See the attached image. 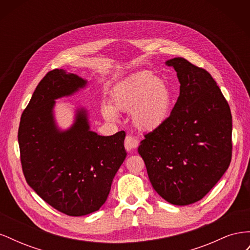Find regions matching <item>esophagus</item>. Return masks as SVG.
Masks as SVG:
<instances>
[{"label": "esophagus", "mask_w": 250, "mask_h": 250, "mask_svg": "<svg viewBox=\"0 0 250 250\" xmlns=\"http://www.w3.org/2000/svg\"><path fill=\"white\" fill-rule=\"evenodd\" d=\"M124 146H125V149H126L127 151L134 150L135 148H137V146H138V141L135 140V139L132 137V135H127V137L125 138Z\"/></svg>", "instance_id": "obj_1"}]
</instances>
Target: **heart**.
Instances as JSON below:
<instances>
[{
  "mask_svg": "<svg viewBox=\"0 0 250 250\" xmlns=\"http://www.w3.org/2000/svg\"><path fill=\"white\" fill-rule=\"evenodd\" d=\"M111 102L102 105L105 119L117 121L120 111H131L134 126L143 131H152L167 120L171 103V90L165 80L149 72L135 74L112 95Z\"/></svg>",
  "mask_w": 250,
  "mask_h": 250,
  "instance_id": "heart-1",
  "label": "heart"
}]
</instances>
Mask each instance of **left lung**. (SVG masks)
Instances as JSON below:
<instances>
[{
	"mask_svg": "<svg viewBox=\"0 0 250 250\" xmlns=\"http://www.w3.org/2000/svg\"><path fill=\"white\" fill-rule=\"evenodd\" d=\"M166 64L177 73L179 97L165 123L145 134L138 152L157 194L188 206L202 199L229 169L231 113L208 72L181 57Z\"/></svg>",
	"mask_w": 250,
	"mask_h": 250,
	"instance_id": "left-lung-1",
	"label": "left lung"
}]
</instances>
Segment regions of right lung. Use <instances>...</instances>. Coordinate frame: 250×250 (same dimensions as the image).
I'll return each mask as SVG.
<instances>
[{"instance_id": "add662e5", "label": "right lung", "mask_w": 250, "mask_h": 250, "mask_svg": "<svg viewBox=\"0 0 250 250\" xmlns=\"http://www.w3.org/2000/svg\"><path fill=\"white\" fill-rule=\"evenodd\" d=\"M86 84L76 74L62 69L49 72L22 111L18 135L27 184L51 207L74 217L103 206L127 155L125 132L102 137L92 131L84 107L76 109L70 128L57 126L55 100Z\"/></svg>"}]
</instances>
